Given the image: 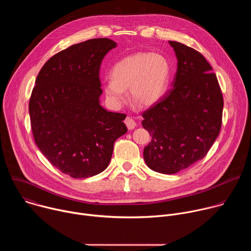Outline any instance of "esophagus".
Wrapping results in <instances>:
<instances>
[{
  "mask_svg": "<svg viewBox=\"0 0 251 251\" xmlns=\"http://www.w3.org/2000/svg\"><path fill=\"white\" fill-rule=\"evenodd\" d=\"M125 124H126V126H127V128H128L129 130H132V129H134V128L136 127V122H135V120H134L133 118H131V117H127V118L125 119Z\"/></svg>",
  "mask_w": 251,
  "mask_h": 251,
  "instance_id": "1",
  "label": "esophagus"
}]
</instances>
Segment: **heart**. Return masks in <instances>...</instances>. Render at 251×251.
<instances>
[{
  "label": "heart",
  "mask_w": 251,
  "mask_h": 251,
  "mask_svg": "<svg viewBox=\"0 0 251 251\" xmlns=\"http://www.w3.org/2000/svg\"><path fill=\"white\" fill-rule=\"evenodd\" d=\"M171 76V64L161 53L137 52L116 62L111 69V78L103 85L108 103L120 107L128 98L143 107L156 104L166 93Z\"/></svg>",
  "instance_id": "heart-1"
}]
</instances>
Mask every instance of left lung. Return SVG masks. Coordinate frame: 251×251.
Instances as JSON below:
<instances>
[{"instance_id": "obj_1", "label": "left lung", "mask_w": 251, "mask_h": 251, "mask_svg": "<svg viewBox=\"0 0 251 251\" xmlns=\"http://www.w3.org/2000/svg\"><path fill=\"white\" fill-rule=\"evenodd\" d=\"M177 64L172 89L142 113L152 140L144 148L147 166L176 174L201 160L220 134L224 99L218 78L196 50L169 41Z\"/></svg>"}]
</instances>
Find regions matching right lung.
Masks as SVG:
<instances>
[{
  "label": "right lung",
  "mask_w": 251,
  "mask_h": 251,
  "mask_svg": "<svg viewBox=\"0 0 251 251\" xmlns=\"http://www.w3.org/2000/svg\"><path fill=\"white\" fill-rule=\"evenodd\" d=\"M117 44L93 39L50 57L35 79L28 104L35 144L61 173L75 178L108 167L114 142L127 132L125 114L100 105L99 68Z\"/></svg>",
  "instance_id": "add662e5"
}]
</instances>
